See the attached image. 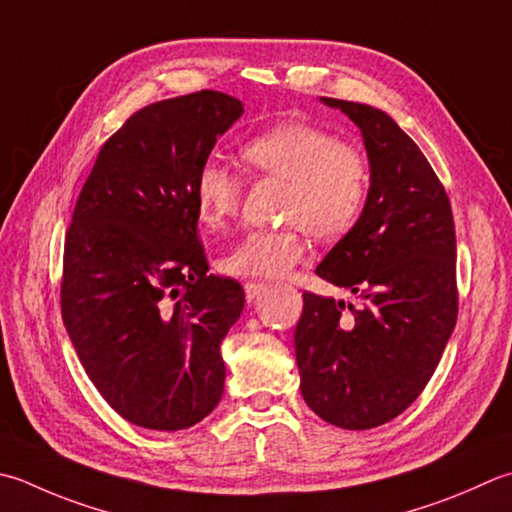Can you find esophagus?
<instances>
[{
  "label": "esophagus",
  "instance_id": "esophagus-1",
  "mask_svg": "<svg viewBox=\"0 0 512 512\" xmlns=\"http://www.w3.org/2000/svg\"><path fill=\"white\" fill-rule=\"evenodd\" d=\"M244 290H246V299H248V304H250V302H255L259 295H264L266 290H268V286L262 284V282H246Z\"/></svg>",
  "mask_w": 512,
  "mask_h": 512
}]
</instances>
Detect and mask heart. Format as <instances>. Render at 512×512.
Returning a JSON list of instances; mask_svg holds the SVG:
<instances>
[{
    "label": "heart",
    "mask_w": 512,
    "mask_h": 512,
    "mask_svg": "<svg viewBox=\"0 0 512 512\" xmlns=\"http://www.w3.org/2000/svg\"><path fill=\"white\" fill-rule=\"evenodd\" d=\"M242 159L257 173L288 182L284 230H253L222 257L233 277H284L306 257V237L337 239L362 217L370 170L364 153L322 126L284 122L242 146ZM195 208L206 228L222 230L237 215L242 186L228 166L208 159L195 175Z\"/></svg>",
    "instance_id": "1"
}]
</instances>
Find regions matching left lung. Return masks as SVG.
<instances>
[{
	"label": "left lung",
	"instance_id": "left-lung-1",
	"mask_svg": "<svg viewBox=\"0 0 512 512\" xmlns=\"http://www.w3.org/2000/svg\"><path fill=\"white\" fill-rule=\"evenodd\" d=\"M319 102L362 130L370 190L359 222L315 270L362 304L304 293L299 388L324 422L366 430L415 402L453 335L455 222L435 170L393 117L344 99Z\"/></svg>",
	"mask_w": 512,
	"mask_h": 512
}]
</instances>
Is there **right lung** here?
Masks as SVG:
<instances>
[{
	"label": "right lung",
	"mask_w": 512,
	"mask_h": 512,
	"mask_svg": "<svg viewBox=\"0 0 512 512\" xmlns=\"http://www.w3.org/2000/svg\"><path fill=\"white\" fill-rule=\"evenodd\" d=\"M244 104L199 90L126 119L97 155L64 244L62 317L106 402L150 430L195 426L224 393L219 346L244 310L208 275L195 175Z\"/></svg>",
	"instance_id": "add662e5"
}]
</instances>
